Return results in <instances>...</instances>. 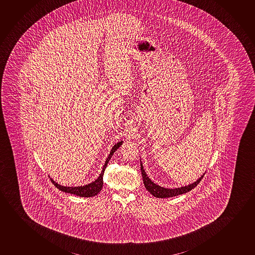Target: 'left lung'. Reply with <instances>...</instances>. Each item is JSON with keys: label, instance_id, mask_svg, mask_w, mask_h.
Here are the masks:
<instances>
[{"label": "left lung", "instance_id": "obj_1", "mask_svg": "<svg viewBox=\"0 0 255 255\" xmlns=\"http://www.w3.org/2000/svg\"><path fill=\"white\" fill-rule=\"evenodd\" d=\"M141 166V173H142V176H143V181H144V187L147 189L148 192L151 193V195L158 198H166V197H173V196H179V195H182L185 193H188L190 191L191 189L196 188V186L198 185L201 180L203 179V175L197 180V181L193 182L192 184L185 186V187H181V188H166L160 187L159 185L155 184L153 181H151V179L148 177L146 175V173L144 172V167L142 163H140Z\"/></svg>", "mask_w": 255, "mask_h": 255}]
</instances>
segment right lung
I'll return each mask as SVG.
<instances>
[{
    "label": "right lung",
    "mask_w": 255,
    "mask_h": 255,
    "mask_svg": "<svg viewBox=\"0 0 255 255\" xmlns=\"http://www.w3.org/2000/svg\"><path fill=\"white\" fill-rule=\"evenodd\" d=\"M122 143L123 141H120V142L117 143L112 147L111 152H110V154L108 156L107 159L105 161L103 170H102V172L100 174L99 177L97 178L96 181H93L91 183L84 185V186H79V187H65V186L58 184L56 181L52 180V178H50V180H51L52 183H53L56 188H59V190H61L63 192L70 193V194H73V195H75V196H81V197H92V196H96L102 190V188H103L104 171H105V168L107 166L108 163L111 160L113 153L118 150V148L120 147V145L122 144Z\"/></svg>",
    "instance_id": "obj_1"
}]
</instances>
